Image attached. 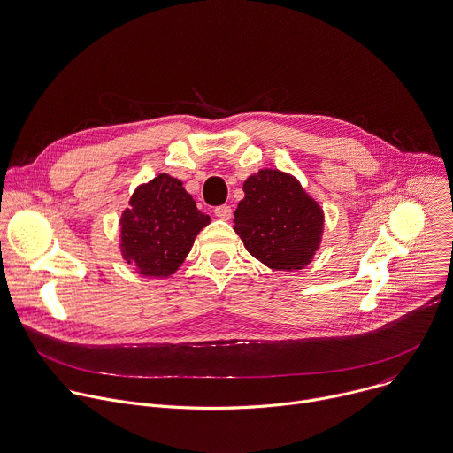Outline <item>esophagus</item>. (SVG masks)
I'll list each match as a JSON object with an SVG mask.
<instances>
[{
	"instance_id": "34e87169",
	"label": "esophagus",
	"mask_w": 453,
	"mask_h": 453,
	"mask_svg": "<svg viewBox=\"0 0 453 453\" xmlns=\"http://www.w3.org/2000/svg\"><path fill=\"white\" fill-rule=\"evenodd\" d=\"M231 215H233L231 206H219V208H215V217L220 219V220H229Z\"/></svg>"
}]
</instances>
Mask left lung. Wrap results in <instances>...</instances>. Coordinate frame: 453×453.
Listing matches in <instances>:
<instances>
[{"label":"left lung","mask_w":453,"mask_h":453,"mask_svg":"<svg viewBox=\"0 0 453 453\" xmlns=\"http://www.w3.org/2000/svg\"><path fill=\"white\" fill-rule=\"evenodd\" d=\"M234 231L245 249L272 270H300L313 261L324 234V210L300 181L261 169L243 181Z\"/></svg>","instance_id":"8db88e82"}]
</instances>
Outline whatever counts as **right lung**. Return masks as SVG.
Here are the masks:
<instances>
[{"mask_svg":"<svg viewBox=\"0 0 453 453\" xmlns=\"http://www.w3.org/2000/svg\"><path fill=\"white\" fill-rule=\"evenodd\" d=\"M210 224L178 178L158 174L134 188L119 219L120 256L143 277L173 275Z\"/></svg>","mask_w":453,"mask_h":453,"instance_id":"add662e5","label":"right lung"}]
</instances>
